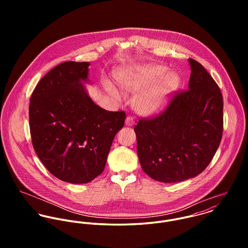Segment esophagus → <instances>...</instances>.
Instances as JSON below:
<instances>
[{
	"label": "esophagus",
	"mask_w": 248,
	"mask_h": 248,
	"mask_svg": "<svg viewBox=\"0 0 248 248\" xmlns=\"http://www.w3.org/2000/svg\"><path fill=\"white\" fill-rule=\"evenodd\" d=\"M125 124H126L127 126H133V125L135 124V119H134V117H133V116H128V117L126 118Z\"/></svg>",
	"instance_id": "34e87169"
}]
</instances>
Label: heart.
I'll list each match as a JSON object with an SVG mask.
<instances>
[{
  "mask_svg": "<svg viewBox=\"0 0 248 248\" xmlns=\"http://www.w3.org/2000/svg\"><path fill=\"white\" fill-rule=\"evenodd\" d=\"M167 73L168 69L166 67L159 65H145L120 77L119 84L126 91L140 92L155 85ZM177 75L173 73L168 74L158 85L137 97L135 103L137 109L142 113H152L159 110L165 105L170 93L177 88ZM111 93L115 96H118L117 92L113 89H111Z\"/></svg>",
  "mask_w": 248,
  "mask_h": 248,
  "instance_id": "heart-1",
  "label": "heart"
}]
</instances>
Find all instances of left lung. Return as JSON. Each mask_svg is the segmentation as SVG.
Masks as SVG:
<instances>
[{
	"instance_id": "8db88e82",
	"label": "left lung",
	"mask_w": 248,
	"mask_h": 248,
	"mask_svg": "<svg viewBox=\"0 0 248 248\" xmlns=\"http://www.w3.org/2000/svg\"><path fill=\"white\" fill-rule=\"evenodd\" d=\"M189 63V89L176 92L163 110L135 126L143 171L165 183L203 172L222 138L221 92L202 64L191 58Z\"/></svg>"
}]
</instances>
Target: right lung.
I'll return each mask as SVG.
<instances>
[{
    "instance_id": "1",
    "label": "right lung",
    "mask_w": 248,
    "mask_h": 248,
    "mask_svg": "<svg viewBox=\"0 0 248 248\" xmlns=\"http://www.w3.org/2000/svg\"><path fill=\"white\" fill-rule=\"evenodd\" d=\"M89 62H64L48 71L31 94L30 129L32 145L44 166L70 183H87L99 176L124 110L109 111L89 97Z\"/></svg>"
}]
</instances>
